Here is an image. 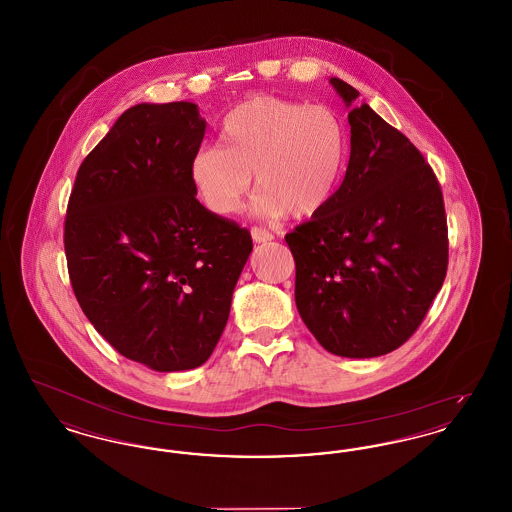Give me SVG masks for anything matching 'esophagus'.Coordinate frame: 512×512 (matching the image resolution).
Instances as JSON below:
<instances>
[{"label":"esophagus","mask_w":512,"mask_h":512,"mask_svg":"<svg viewBox=\"0 0 512 512\" xmlns=\"http://www.w3.org/2000/svg\"><path fill=\"white\" fill-rule=\"evenodd\" d=\"M251 238H253V242H257V244H265V242H270L274 236L265 230V228H261V226H253L251 228Z\"/></svg>","instance_id":"obj_1"}]
</instances>
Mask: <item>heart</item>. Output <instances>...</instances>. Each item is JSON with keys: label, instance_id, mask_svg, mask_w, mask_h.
I'll list each match as a JSON object with an SVG mask.
<instances>
[{"label": "heart", "instance_id": "heart-1", "mask_svg": "<svg viewBox=\"0 0 512 512\" xmlns=\"http://www.w3.org/2000/svg\"><path fill=\"white\" fill-rule=\"evenodd\" d=\"M220 146L195 153V192L215 215H232L251 190L263 217H313L336 194L347 161V132L326 105L253 96L228 111Z\"/></svg>", "mask_w": 512, "mask_h": 512}]
</instances>
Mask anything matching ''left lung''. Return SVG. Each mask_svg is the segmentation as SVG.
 Returning <instances> with one entry per match:
<instances>
[{
	"instance_id": "obj_1",
	"label": "left lung",
	"mask_w": 512,
	"mask_h": 512,
	"mask_svg": "<svg viewBox=\"0 0 512 512\" xmlns=\"http://www.w3.org/2000/svg\"><path fill=\"white\" fill-rule=\"evenodd\" d=\"M347 107L351 155L338 192L286 234L295 305L318 343L368 359L401 347L438 295L449 259L443 195L432 167L359 92L330 78Z\"/></svg>"
}]
</instances>
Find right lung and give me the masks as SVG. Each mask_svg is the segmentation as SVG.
<instances>
[{"instance_id":"1","label":"right lung","mask_w":512,"mask_h":512,"mask_svg":"<svg viewBox=\"0 0 512 512\" xmlns=\"http://www.w3.org/2000/svg\"><path fill=\"white\" fill-rule=\"evenodd\" d=\"M203 136L190 101L130 107L82 161L67 207L65 255L84 315L157 372L211 357L253 249L247 228L195 199Z\"/></svg>"}]
</instances>
